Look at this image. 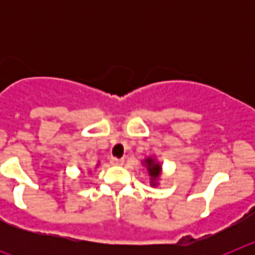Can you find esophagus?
Instances as JSON below:
<instances>
[{
  "label": "esophagus",
  "mask_w": 255,
  "mask_h": 255,
  "mask_svg": "<svg viewBox=\"0 0 255 255\" xmlns=\"http://www.w3.org/2000/svg\"><path fill=\"white\" fill-rule=\"evenodd\" d=\"M110 163L114 164V166H116V164H123L124 159L123 158H115V157H112V158L110 159Z\"/></svg>",
  "instance_id": "34e87169"
}]
</instances>
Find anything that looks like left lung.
I'll use <instances>...</instances> for the list:
<instances>
[{
    "mask_svg": "<svg viewBox=\"0 0 255 255\" xmlns=\"http://www.w3.org/2000/svg\"><path fill=\"white\" fill-rule=\"evenodd\" d=\"M141 166H143L148 172L149 176V184L153 188H157L159 185L162 176V164L158 159L155 158V155H150L141 161Z\"/></svg>",
    "mask_w": 255,
    "mask_h": 255,
    "instance_id": "obj_1",
    "label": "left lung"
}]
</instances>
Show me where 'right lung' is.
Listing matches in <instances>:
<instances>
[{
    "instance_id": "add662e5",
    "label": "right lung",
    "mask_w": 255,
    "mask_h": 255,
    "mask_svg": "<svg viewBox=\"0 0 255 255\" xmlns=\"http://www.w3.org/2000/svg\"><path fill=\"white\" fill-rule=\"evenodd\" d=\"M97 166H100V162H97V164H96V167ZM89 172H91V171H89Z\"/></svg>"
}]
</instances>
